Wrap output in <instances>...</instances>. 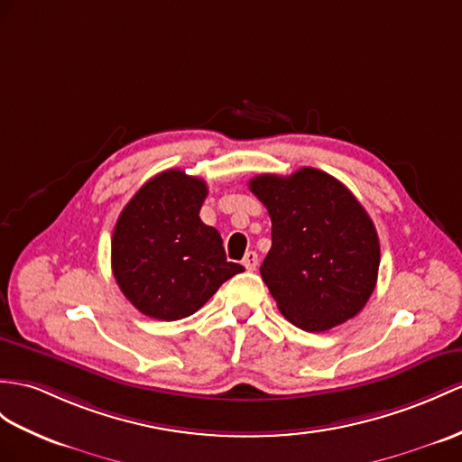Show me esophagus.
<instances>
[{
	"label": "esophagus",
	"mask_w": 462,
	"mask_h": 462,
	"mask_svg": "<svg viewBox=\"0 0 462 462\" xmlns=\"http://www.w3.org/2000/svg\"><path fill=\"white\" fill-rule=\"evenodd\" d=\"M256 264H258V254L254 253V251H249L245 254V258H243V266L246 268V270H254L256 268Z\"/></svg>",
	"instance_id": "obj_1"
}]
</instances>
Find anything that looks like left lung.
<instances>
[{"instance_id": "8db88e82", "label": "left lung", "mask_w": 462, "mask_h": 462, "mask_svg": "<svg viewBox=\"0 0 462 462\" xmlns=\"http://www.w3.org/2000/svg\"><path fill=\"white\" fill-rule=\"evenodd\" d=\"M249 188L273 221L261 274L282 316L310 333L355 318L376 286L380 243L351 189L310 166L254 176Z\"/></svg>"}]
</instances>
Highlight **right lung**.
I'll return each mask as SVG.
<instances>
[{"mask_svg": "<svg viewBox=\"0 0 462 462\" xmlns=\"http://www.w3.org/2000/svg\"><path fill=\"white\" fill-rule=\"evenodd\" d=\"M201 178L172 168L151 178L123 208L111 239L117 284L144 316H192L243 266L229 263L217 229L199 219Z\"/></svg>", "mask_w": 462, "mask_h": 462, "instance_id": "1", "label": "right lung"}]
</instances>
